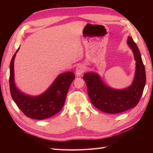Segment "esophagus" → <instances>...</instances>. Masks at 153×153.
I'll return each mask as SVG.
<instances>
[{
    "instance_id": "1",
    "label": "esophagus",
    "mask_w": 153,
    "mask_h": 153,
    "mask_svg": "<svg viewBox=\"0 0 153 153\" xmlns=\"http://www.w3.org/2000/svg\"><path fill=\"white\" fill-rule=\"evenodd\" d=\"M85 71V66L80 64V65L78 66L76 68V75L77 76H80Z\"/></svg>"
}]
</instances>
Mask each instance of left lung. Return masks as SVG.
Here are the masks:
<instances>
[{
    "label": "left lung",
    "mask_w": 153,
    "mask_h": 153,
    "mask_svg": "<svg viewBox=\"0 0 153 153\" xmlns=\"http://www.w3.org/2000/svg\"><path fill=\"white\" fill-rule=\"evenodd\" d=\"M128 44L136 61L135 75L131 86L124 89H114L106 85L98 74L86 73L83 76L91 103L103 112L118 114L135 107L143 93L146 76L140 50L129 36Z\"/></svg>",
    "instance_id": "1"
}]
</instances>
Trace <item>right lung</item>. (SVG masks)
<instances>
[{
    "mask_svg": "<svg viewBox=\"0 0 153 153\" xmlns=\"http://www.w3.org/2000/svg\"><path fill=\"white\" fill-rule=\"evenodd\" d=\"M10 63V87L13 101L27 117L43 120L53 116L61 110L65 103L66 97L71 82L75 79L73 72L60 75L44 93L38 96H31L23 93L16 87L14 74V61L16 52Z\"/></svg>",
    "mask_w": 153,
    "mask_h": 153,
    "instance_id": "1",
    "label": "right lung"
}]
</instances>
